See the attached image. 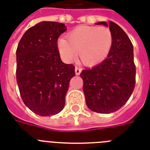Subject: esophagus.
<instances>
[{
  "label": "esophagus",
  "instance_id": "esophagus-1",
  "mask_svg": "<svg viewBox=\"0 0 150 150\" xmlns=\"http://www.w3.org/2000/svg\"><path fill=\"white\" fill-rule=\"evenodd\" d=\"M75 74H76L77 75H79L81 74V72H82V68H79V67H75Z\"/></svg>",
  "mask_w": 150,
  "mask_h": 150
}]
</instances>
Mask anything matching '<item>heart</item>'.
<instances>
[{"mask_svg":"<svg viewBox=\"0 0 150 150\" xmlns=\"http://www.w3.org/2000/svg\"><path fill=\"white\" fill-rule=\"evenodd\" d=\"M113 44V36L106 27L81 25L68 34V40L61 37L57 47L66 62L72 61L79 53L80 61L88 66L97 64L109 54Z\"/></svg>","mask_w":150,"mask_h":150,"instance_id":"1","label":"heart"}]
</instances>
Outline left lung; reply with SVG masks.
I'll use <instances>...</instances> for the list:
<instances>
[{
	"mask_svg": "<svg viewBox=\"0 0 150 150\" xmlns=\"http://www.w3.org/2000/svg\"><path fill=\"white\" fill-rule=\"evenodd\" d=\"M96 24L107 26L104 22ZM109 28L113 44L108 57L98 65L80 74L87 106L100 114L113 113L123 107L135 86L132 43L118 25L110 21Z\"/></svg>",
	"mask_w": 150,
	"mask_h": 150,
	"instance_id": "left-lung-1",
	"label": "left lung"
}]
</instances>
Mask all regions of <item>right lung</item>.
<instances>
[{
  "mask_svg": "<svg viewBox=\"0 0 150 150\" xmlns=\"http://www.w3.org/2000/svg\"><path fill=\"white\" fill-rule=\"evenodd\" d=\"M65 25L41 22L29 28L16 50V79L24 103L35 114H58L65 104V96L75 66L60 57L57 40L66 31Z\"/></svg>",
  "mask_w": 150,
  "mask_h": 150,
  "instance_id": "1",
  "label": "right lung"
}]
</instances>
